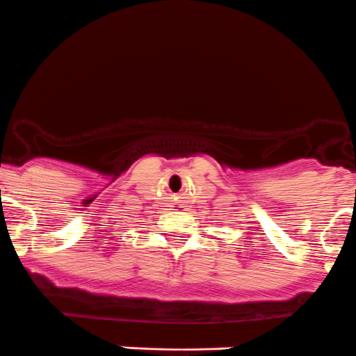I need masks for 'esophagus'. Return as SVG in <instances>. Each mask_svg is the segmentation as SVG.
Returning <instances> with one entry per match:
<instances>
[{
    "label": "esophagus",
    "instance_id": "esophagus-1",
    "mask_svg": "<svg viewBox=\"0 0 356 356\" xmlns=\"http://www.w3.org/2000/svg\"><path fill=\"white\" fill-rule=\"evenodd\" d=\"M175 211H178V209H175Z\"/></svg>",
    "mask_w": 356,
    "mask_h": 356
}]
</instances>
